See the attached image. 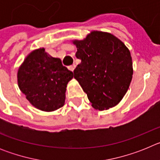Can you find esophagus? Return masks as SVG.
Masks as SVG:
<instances>
[{"label":"esophagus","mask_w":160,"mask_h":160,"mask_svg":"<svg viewBox=\"0 0 160 160\" xmlns=\"http://www.w3.org/2000/svg\"><path fill=\"white\" fill-rule=\"evenodd\" d=\"M75 67H76V66L73 64V65H71V66H69V67H68V69H69L70 70H71V71H73V70H74V69H75Z\"/></svg>","instance_id":"esophagus-1"}]
</instances>
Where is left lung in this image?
Segmentation results:
<instances>
[{
  "instance_id": "left-lung-1",
  "label": "left lung",
  "mask_w": 160,
  "mask_h": 160,
  "mask_svg": "<svg viewBox=\"0 0 160 160\" xmlns=\"http://www.w3.org/2000/svg\"><path fill=\"white\" fill-rule=\"evenodd\" d=\"M81 63L73 70L74 78L87 93L95 110L115 107L132 80L131 53L125 44L107 32L94 30L83 40H73Z\"/></svg>"
}]
</instances>
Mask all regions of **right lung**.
Listing matches in <instances>:
<instances>
[{
    "mask_svg": "<svg viewBox=\"0 0 160 160\" xmlns=\"http://www.w3.org/2000/svg\"><path fill=\"white\" fill-rule=\"evenodd\" d=\"M18 87L35 108L46 112L63 107L68 82L73 72L52 58L45 48L33 49L24 59L17 73Z\"/></svg>",
    "mask_w": 160,
    "mask_h": 160,
    "instance_id": "obj_1",
    "label": "right lung"
}]
</instances>
